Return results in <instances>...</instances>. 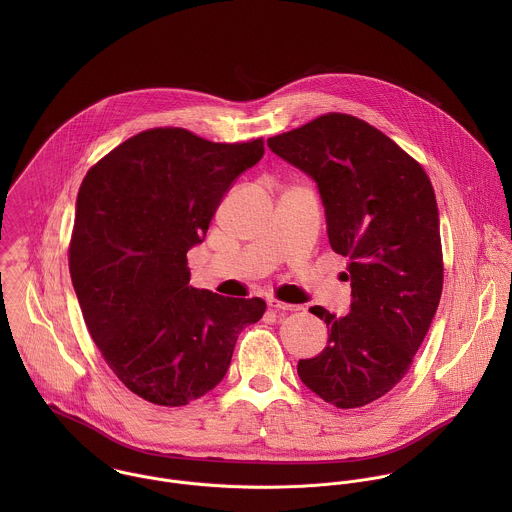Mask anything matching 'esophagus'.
I'll use <instances>...</instances> for the list:
<instances>
[{"mask_svg": "<svg viewBox=\"0 0 512 512\" xmlns=\"http://www.w3.org/2000/svg\"><path fill=\"white\" fill-rule=\"evenodd\" d=\"M268 305L272 309H276V311H299L301 309L299 305H293V303H288V301H280L276 297H268Z\"/></svg>", "mask_w": 512, "mask_h": 512, "instance_id": "34e87169", "label": "esophagus"}]
</instances>
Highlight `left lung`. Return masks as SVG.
Returning <instances> with one entry per match:
<instances>
[{
    "instance_id": "obj_1",
    "label": "left lung",
    "mask_w": 512,
    "mask_h": 512,
    "mask_svg": "<svg viewBox=\"0 0 512 512\" xmlns=\"http://www.w3.org/2000/svg\"><path fill=\"white\" fill-rule=\"evenodd\" d=\"M315 179L331 248L347 258L351 313L325 307L329 345L297 363L303 384L325 402L361 408L410 370L443 288L436 193L424 167L374 126L329 112L268 140Z\"/></svg>"
}]
</instances>
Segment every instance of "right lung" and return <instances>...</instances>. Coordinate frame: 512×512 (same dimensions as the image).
I'll return each mask as SVG.
<instances>
[{"label":"right lung","instance_id":"right-lung-1","mask_svg":"<svg viewBox=\"0 0 512 512\" xmlns=\"http://www.w3.org/2000/svg\"><path fill=\"white\" fill-rule=\"evenodd\" d=\"M264 140L217 144L151 128L94 163L76 197L69 268L104 361L136 396L185 406L224 378L240 331L266 301L189 286L187 252L203 242L232 181Z\"/></svg>","mask_w":512,"mask_h":512}]
</instances>
